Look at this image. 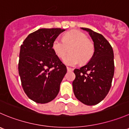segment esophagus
<instances>
[{"label": "esophagus", "mask_w": 129, "mask_h": 129, "mask_svg": "<svg viewBox=\"0 0 129 129\" xmlns=\"http://www.w3.org/2000/svg\"><path fill=\"white\" fill-rule=\"evenodd\" d=\"M67 70H68V72H72V71H73V69L71 68H69V67H67Z\"/></svg>", "instance_id": "esophagus-1"}]
</instances>
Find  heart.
I'll return each mask as SVG.
<instances>
[{
    "label": "heart",
    "instance_id": "heart-1",
    "mask_svg": "<svg viewBox=\"0 0 129 129\" xmlns=\"http://www.w3.org/2000/svg\"><path fill=\"white\" fill-rule=\"evenodd\" d=\"M70 47V54L63 59V62L68 66H75L80 61L82 64L87 62L92 57L94 46L88 39L86 34L78 30H71L66 33L63 39L56 38L52 44V49L59 58L64 56Z\"/></svg>",
    "mask_w": 129,
    "mask_h": 129
}]
</instances>
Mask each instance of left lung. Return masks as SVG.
I'll list each match as a JSON object with an SVG mask.
<instances>
[{"label": "left lung", "instance_id": "obj_1", "mask_svg": "<svg viewBox=\"0 0 129 129\" xmlns=\"http://www.w3.org/2000/svg\"><path fill=\"white\" fill-rule=\"evenodd\" d=\"M89 33L94 46V52L89 62L74 70L75 79L73 92L82 103L92 106L103 100L111 86L114 75V54L112 47L101 34L91 29L81 28Z\"/></svg>", "mask_w": 129, "mask_h": 129}]
</instances>
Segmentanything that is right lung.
<instances>
[{
	"label": "right lung",
	"instance_id": "obj_1",
	"mask_svg": "<svg viewBox=\"0 0 129 129\" xmlns=\"http://www.w3.org/2000/svg\"><path fill=\"white\" fill-rule=\"evenodd\" d=\"M65 30L40 28L29 34L21 45L18 71L24 92L37 103H47L59 91L66 66L52 49L54 40Z\"/></svg>",
	"mask_w": 129,
	"mask_h": 129
}]
</instances>
